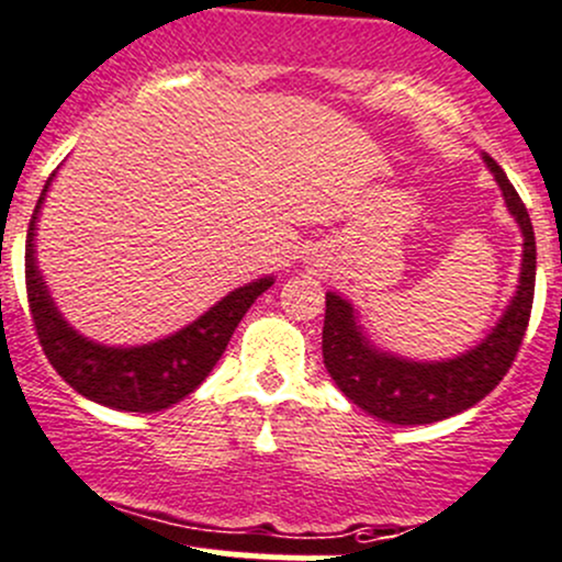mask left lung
Segmentation results:
<instances>
[{"label":"left lung","mask_w":562,"mask_h":562,"mask_svg":"<svg viewBox=\"0 0 562 562\" xmlns=\"http://www.w3.org/2000/svg\"><path fill=\"white\" fill-rule=\"evenodd\" d=\"M484 161L495 172L497 187L503 189L508 211L517 218L525 238L517 294L484 344L449 362L397 360L370 349L346 300L333 292L324 297L327 300L322 327L324 368L333 375L338 390L375 419L390 425H430V422L449 419L487 397L517 360L533 308L536 235L528 207L519 200L506 172L497 167L493 156H484Z\"/></svg>","instance_id":"8db88e82"}]
</instances>
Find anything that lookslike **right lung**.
Wrapping results in <instances>:
<instances>
[{
    "mask_svg": "<svg viewBox=\"0 0 562 562\" xmlns=\"http://www.w3.org/2000/svg\"><path fill=\"white\" fill-rule=\"evenodd\" d=\"M50 178L29 218L26 233V300L45 357L75 392L102 406L135 411V414L170 408L205 381L227 349L235 327L273 279H259L235 289L205 316L159 344L137 346V349H108L91 344L61 319L34 265V224Z\"/></svg>",
    "mask_w": 562,
    "mask_h": 562,
    "instance_id": "add662e5",
    "label": "right lung"
}]
</instances>
